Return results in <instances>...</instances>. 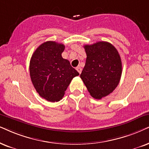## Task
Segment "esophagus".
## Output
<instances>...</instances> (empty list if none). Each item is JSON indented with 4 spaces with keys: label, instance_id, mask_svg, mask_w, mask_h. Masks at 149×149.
I'll use <instances>...</instances> for the list:
<instances>
[{
    "label": "esophagus",
    "instance_id": "1",
    "mask_svg": "<svg viewBox=\"0 0 149 149\" xmlns=\"http://www.w3.org/2000/svg\"><path fill=\"white\" fill-rule=\"evenodd\" d=\"M76 70L78 71V73H80H80H81V72H82V69H81L80 67H77V68H76Z\"/></svg>",
    "mask_w": 149,
    "mask_h": 149
}]
</instances>
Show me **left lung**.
<instances>
[{
  "label": "left lung",
  "instance_id": "left-lung-1",
  "mask_svg": "<svg viewBox=\"0 0 149 149\" xmlns=\"http://www.w3.org/2000/svg\"><path fill=\"white\" fill-rule=\"evenodd\" d=\"M86 63L80 78L90 95L100 100L112 93L122 76V61L118 50L108 42L84 45Z\"/></svg>",
  "mask_w": 149,
  "mask_h": 149
}]
</instances>
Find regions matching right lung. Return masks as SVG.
<instances>
[{"instance_id": "1", "label": "right lung", "mask_w": 149, "mask_h": 149, "mask_svg": "<svg viewBox=\"0 0 149 149\" xmlns=\"http://www.w3.org/2000/svg\"><path fill=\"white\" fill-rule=\"evenodd\" d=\"M65 45L47 41L33 52L29 63L31 82L40 97L55 102L63 99L65 91L79 73L62 57Z\"/></svg>"}]
</instances>
